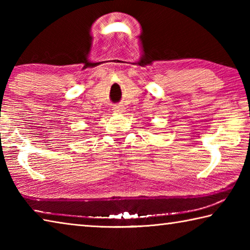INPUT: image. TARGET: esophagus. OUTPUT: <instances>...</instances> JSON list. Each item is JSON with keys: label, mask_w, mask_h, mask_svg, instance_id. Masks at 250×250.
<instances>
[{"label": "esophagus", "mask_w": 250, "mask_h": 250, "mask_svg": "<svg viewBox=\"0 0 250 250\" xmlns=\"http://www.w3.org/2000/svg\"><path fill=\"white\" fill-rule=\"evenodd\" d=\"M113 111H122V107L120 104H116V105H113Z\"/></svg>", "instance_id": "esophagus-1"}]
</instances>
